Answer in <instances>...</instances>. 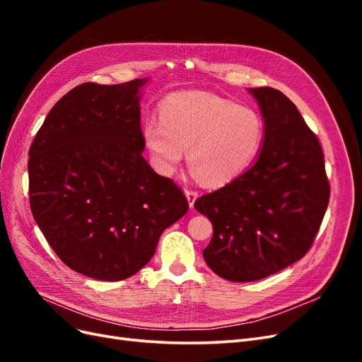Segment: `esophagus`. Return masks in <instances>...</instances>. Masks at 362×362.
Here are the masks:
<instances>
[{"instance_id":"34e87169","label":"esophagus","mask_w":362,"mask_h":362,"mask_svg":"<svg viewBox=\"0 0 362 362\" xmlns=\"http://www.w3.org/2000/svg\"><path fill=\"white\" fill-rule=\"evenodd\" d=\"M185 196H187V201H189V206L190 208H193V205H194V201H196V198H198V192H194V190H185Z\"/></svg>"}]
</instances>
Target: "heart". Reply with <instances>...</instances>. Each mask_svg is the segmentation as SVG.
<instances>
[{
	"label": "heart",
	"instance_id": "b5f03b06",
	"mask_svg": "<svg viewBox=\"0 0 362 362\" xmlns=\"http://www.w3.org/2000/svg\"><path fill=\"white\" fill-rule=\"evenodd\" d=\"M144 139L161 173L177 170L187 151L189 168L198 181L222 187L258 154L262 124L249 107L190 90L169 95L161 103L160 120H146Z\"/></svg>",
	"mask_w": 362,
	"mask_h": 362
}]
</instances>
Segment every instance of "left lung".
<instances>
[{"label":"left lung","instance_id":"8db88e82","mask_svg":"<svg viewBox=\"0 0 362 362\" xmlns=\"http://www.w3.org/2000/svg\"><path fill=\"white\" fill-rule=\"evenodd\" d=\"M249 93L264 119L259 156L234 181L194 202L214 229L205 262L234 282L258 281L299 261L329 204L320 141L298 107L272 87Z\"/></svg>","mask_w":362,"mask_h":362}]
</instances>
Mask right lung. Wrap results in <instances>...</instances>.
<instances>
[{"instance_id":"1","label":"right lung","mask_w":362,"mask_h":362,"mask_svg":"<svg viewBox=\"0 0 362 362\" xmlns=\"http://www.w3.org/2000/svg\"><path fill=\"white\" fill-rule=\"evenodd\" d=\"M149 78L74 87L51 108L28 160L31 213L57 257L100 281H122L154 257L189 210L181 189L141 156Z\"/></svg>"}]
</instances>
